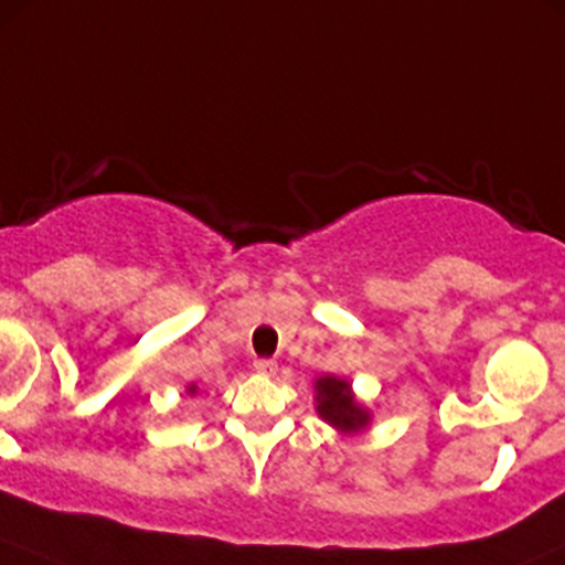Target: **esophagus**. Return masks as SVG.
<instances>
[{"label":"esophagus","mask_w":565,"mask_h":565,"mask_svg":"<svg viewBox=\"0 0 565 565\" xmlns=\"http://www.w3.org/2000/svg\"><path fill=\"white\" fill-rule=\"evenodd\" d=\"M254 369L259 374H265V377H273L278 372V363L270 361V358H259V361H254Z\"/></svg>","instance_id":"34e87169"}]
</instances>
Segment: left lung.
<instances>
[{
  "label": "left lung",
  "mask_w": 565,
  "mask_h": 565,
  "mask_svg": "<svg viewBox=\"0 0 565 565\" xmlns=\"http://www.w3.org/2000/svg\"><path fill=\"white\" fill-rule=\"evenodd\" d=\"M315 391H317L319 418L328 420L333 429L344 431V435L366 429L372 415H369V409L363 407V404L355 402L347 380L333 377V374H324V377H319L315 383Z\"/></svg>",
  "instance_id": "obj_1"
}]
</instances>
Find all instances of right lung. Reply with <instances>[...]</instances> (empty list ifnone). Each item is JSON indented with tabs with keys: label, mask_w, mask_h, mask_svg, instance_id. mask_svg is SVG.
Listing matches in <instances>:
<instances>
[{
	"label": "right lung",
	"mask_w": 565,
	"mask_h": 565,
	"mask_svg": "<svg viewBox=\"0 0 565 565\" xmlns=\"http://www.w3.org/2000/svg\"><path fill=\"white\" fill-rule=\"evenodd\" d=\"M191 391H193V388H191Z\"/></svg>",
	"instance_id": "add662e5"
}]
</instances>
